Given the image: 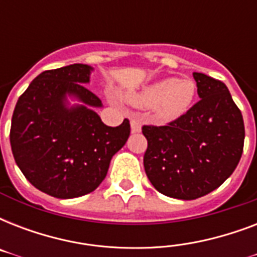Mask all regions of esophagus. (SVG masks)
I'll return each mask as SVG.
<instances>
[{"mask_svg":"<svg viewBox=\"0 0 257 257\" xmlns=\"http://www.w3.org/2000/svg\"><path fill=\"white\" fill-rule=\"evenodd\" d=\"M131 129L133 133H139L141 131V122L137 118H132L131 120Z\"/></svg>","mask_w":257,"mask_h":257,"instance_id":"34e87169","label":"esophagus"}]
</instances>
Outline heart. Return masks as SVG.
<instances>
[{
	"mask_svg": "<svg viewBox=\"0 0 257 257\" xmlns=\"http://www.w3.org/2000/svg\"><path fill=\"white\" fill-rule=\"evenodd\" d=\"M197 86L191 78H163L139 92L126 96L131 104L139 108L153 106L155 117L160 121L179 118L189 110L193 104Z\"/></svg>",
	"mask_w": 257,
	"mask_h": 257,
	"instance_id": "1",
	"label": "heart"
}]
</instances>
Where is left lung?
<instances>
[{
    "instance_id": "obj_1",
    "label": "left lung",
    "mask_w": 257,
    "mask_h": 257,
    "mask_svg": "<svg viewBox=\"0 0 257 257\" xmlns=\"http://www.w3.org/2000/svg\"><path fill=\"white\" fill-rule=\"evenodd\" d=\"M199 102L163 126L144 125V168L165 196L195 200L219 188L233 173L244 147V121L225 84L193 73Z\"/></svg>"
}]
</instances>
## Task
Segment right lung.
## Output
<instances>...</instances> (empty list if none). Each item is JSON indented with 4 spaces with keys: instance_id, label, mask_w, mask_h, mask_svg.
<instances>
[{
    "instance_id": "add662e5",
    "label": "right lung",
    "mask_w": 257,
    "mask_h": 257,
    "mask_svg": "<svg viewBox=\"0 0 257 257\" xmlns=\"http://www.w3.org/2000/svg\"><path fill=\"white\" fill-rule=\"evenodd\" d=\"M92 70L73 64L42 72L20 96L12 117L10 145L18 168L33 187L57 199L94 191L131 135L128 118L108 126L93 110L102 102L85 88ZM66 95L83 104L69 107Z\"/></svg>"
}]
</instances>
